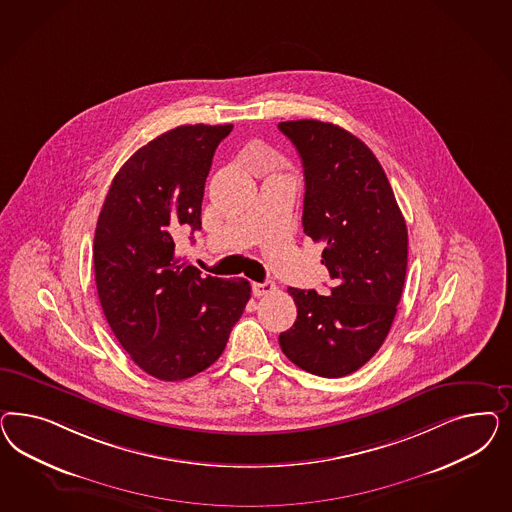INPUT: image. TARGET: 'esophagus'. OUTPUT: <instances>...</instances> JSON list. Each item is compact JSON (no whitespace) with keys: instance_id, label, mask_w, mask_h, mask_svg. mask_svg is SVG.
Returning <instances> with one entry per match:
<instances>
[{"instance_id":"esophagus-1","label":"esophagus","mask_w":512,"mask_h":512,"mask_svg":"<svg viewBox=\"0 0 512 512\" xmlns=\"http://www.w3.org/2000/svg\"><path fill=\"white\" fill-rule=\"evenodd\" d=\"M274 291H276V283L270 279H266L263 283H253V295L255 296L270 295Z\"/></svg>"}]
</instances>
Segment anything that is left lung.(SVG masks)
<instances>
[{
    "label": "left lung",
    "instance_id": "8db88e82",
    "mask_svg": "<svg viewBox=\"0 0 512 512\" xmlns=\"http://www.w3.org/2000/svg\"><path fill=\"white\" fill-rule=\"evenodd\" d=\"M278 127L304 167V233L325 244L321 263L334 279L330 296L289 289L298 315L279 345L298 368L343 377L379 351L394 321L407 270L405 219L362 140L319 120Z\"/></svg>",
    "mask_w": 512,
    "mask_h": 512
}]
</instances>
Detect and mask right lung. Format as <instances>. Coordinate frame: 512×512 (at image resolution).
<instances>
[{"label": "right lung", "instance_id": "1", "mask_svg": "<svg viewBox=\"0 0 512 512\" xmlns=\"http://www.w3.org/2000/svg\"><path fill=\"white\" fill-rule=\"evenodd\" d=\"M233 125H180L150 140L114 176L95 227L97 295L140 370L182 381L221 357L242 317L248 279L202 276L176 255L180 231H201L206 176Z\"/></svg>", "mask_w": 512, "mask_h": 512}]
</instances>
